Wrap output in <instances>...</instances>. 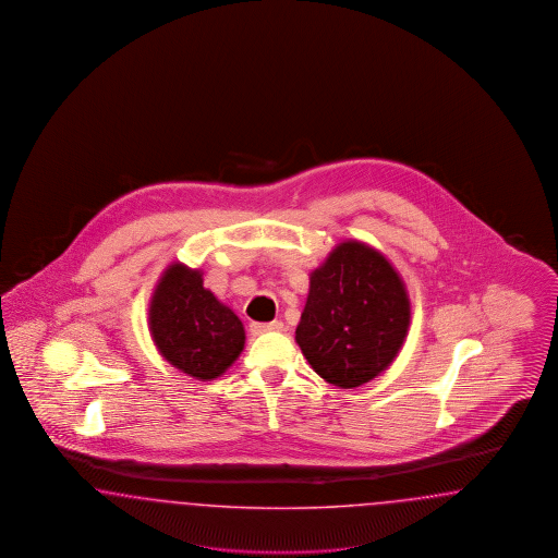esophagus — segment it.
<instances>
[{
  "label": "esophagus",
  "instance_id": "obj_1",
  "mask_svg": "<svg viewBox=\"0 0 558 558\" xmlns=\"http://www.w3.org/2000/svg\"><path fill=\"white\" fill-rule=\"evenodd\" d=\"M284 326L282 322H251V335H266V332H280Z\"/></svg>",
  "mask_w": 558,
  "mask_h": 558
}]
</instances>
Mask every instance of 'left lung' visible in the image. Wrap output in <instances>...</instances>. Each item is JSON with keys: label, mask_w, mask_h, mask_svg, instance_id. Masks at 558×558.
<instances>
[{"label": "left lung", "mask_w": 558, "mask_h": 558, "mask_svg": "<svg viewBox=\"0 0 558 558\" xmlns=\"http://www.w3.org/2000/svg\"><path fill=\"white\" fill-rule=\"evenodd\" d=\"M409 322L397 269L376 248L347 241L312 271L296 342L317 376L357 388L395 361Z\"/></svg>", "instance_id": "left-lung-1"}]
</instances>
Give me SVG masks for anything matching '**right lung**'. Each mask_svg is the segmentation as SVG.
Masks as SVG:
<instances>
[{
  "mask_svg": "<svg viewBox=\"0 0 558 558\" xmlns=\"http://www.w3.org/2000/svg\"><path fill=\"white\" fill-rule=\"evenodd\" d=\"M149 330L161 357L197 379L222 376L245 347L241 319L203 289L199 269L182 264H172L157 282Z\"/></svg>",
  "mask_w": 558,
  "mask_h": 558,
  "instance_id": "1",
  "label": "right lung"
}]
</instances>
